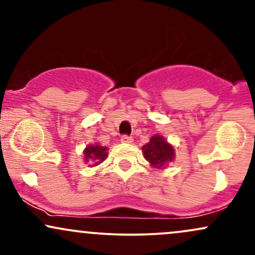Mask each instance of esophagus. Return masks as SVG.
<instances>
[{
    "label": "esophagus",
    "mask_w": 255,
    "mask_h": 255,
    "mask_svg": "<svg viewBox=\"0 0 255 255\" xmlns=\"http://www.w3.org/2000/svg\"><path fill=\"white\" fill-rule=\"evenodd\" d=\"M121 141L125 142V144H130V142H133V137L128 136V135H124L121 137Z\"/></svg>",
    "instance_id": "1"
}]
</instances>
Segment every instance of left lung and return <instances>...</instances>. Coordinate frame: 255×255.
<instances>
[{
    "mask_svg": "<svg viewBox=\"0 0 255 255\" xmlns=\"http://www.w3.org/2000/svg\"><path fill=\"white\" fill-rule=\"evenodd\" d=\"M145 159L152 168L164 169L174 159L175 150L162 135H153L147 144L142 146Z\"/></svg>",
    "mask_w": 255,
    "mask_h": 255,
    "instance_id": "left-lung-1",
    "label": "left lung"
}]
</instances>
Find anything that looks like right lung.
Here are the masks:
<instances>
[{"label":"right lung","instance_id":"obj_1","mask_svg":"<svg viewBox=\"0 0 255 255\" xmlns=\"http://www.w3.org/2000/svg\"><path fill=\"white\" fill-rule=\"evenodd\" d=\"M108 157L107 147L101 145H89L84 150V159L89 163V166H96L101 164Z\"/></svg>","mask_w":255,"mask_h":255}]
</instances>
